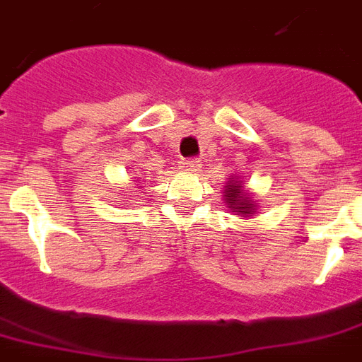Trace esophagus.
<instances>
[{
    "label": "esophagus",
    "instance_id": "1",
    "mask_svg": "<svg viewBox=\"0 0 362 362\" xmlns=\"http://www.w3.org/2000/svg\"><path fill=\"white\" fill-rule=\"evenodd\" d=\"M181 168L185 170V172H188V174H194V172H197V170L202 168V160L199 159H187L181 163Z\"/></svg>",
    "mask_w": 362,
    "mask_h": 362
}]
</instances>
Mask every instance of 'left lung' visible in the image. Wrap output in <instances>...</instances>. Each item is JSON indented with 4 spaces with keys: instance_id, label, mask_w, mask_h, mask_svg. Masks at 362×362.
Wrapping results in <instances>:
<instances>
[{
    "instance_id": "obj_1",
    "label": "left lung",
    "mask_w": 362,
    "mask_h": 362,
    "mask_svg": "<svg viewBox=\"0 0 362 362\" xmlns=\"http://www.w3.org/2000/svg\"><path fill=\"white\" fill-rule=\"evenodd\" d=\"M223 199L230 211L242 214L243 218L252 216L256 212L255 202L249 197V194L243 192L242 181H238V179L234 177H230V181H228L227 187H225Z\"/></svg>"
}]
</instances>
